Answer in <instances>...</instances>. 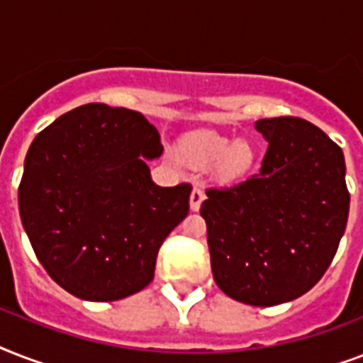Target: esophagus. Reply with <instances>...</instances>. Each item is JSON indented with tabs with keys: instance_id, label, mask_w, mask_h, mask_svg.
I'll return each mask as SVG.
<instances>
[{
	"instance_id": "1",
	"label": "esophagus",
	"mask_w": 363,
	"mask_h": 363,
	"mask_svg": "<svg viewBox=\"0 0 363 363\" xmlns=\"http://www.w3.org/2000/svg\"><path fill=\"white\" fill-rule=\"evenodd\" d=\"M203 198H205L203 190H201L199 186H194L192 194H190V211H199Z\"/></svg>"
}]
</instances>
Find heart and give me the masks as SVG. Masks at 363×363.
<instances>
[{
    "instance_id": "obj_1",
    "label": "heart",
    "mask_w": 363,
    "mask_h": 363,
    "mask_svg": "<svg viewBox=\"0 0 363 363\" xmlns=\"http://www.w3.org/2000/svg\"><path fill=\"white\" fill-rule=\"evenodd\" d=\"M186 148L199 164L211 165L218 162L222 181H238L254 164V148L245 139L233 141L232 137L215 131H201L186 141Z\"/></svg>"
}]
</instances>
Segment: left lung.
Instances as JSON below:
<instances>
[{"mask_svg":"<svg viewBox=\"0 0 363 363\" xmlns=\"http://www.w3.org/2000/svg\"><path fill=\"white\" fill-rule=\"evenodd\" d=\"M269 143L256 175L207 190L201 216L222 292L256 307L286 303L320 281L349 218L343 150L303 118H262Z\"/></svg>","mask_w":363,"mask_h":363,"instance_id":"8db88e82","label":"left lung"}]
</instances>
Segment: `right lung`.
Masks as SVG:
<instances>
[{
    "label": "right lung",
    "instance_id": "1",
    "mask_svg": "<svg viewBox=\"0 0 363 363\" xmlns=\"http://www.w3.org/2000/svg\"><path fill=\"white\" fill-rule=\"evenodd\" d=\"M160 133L141 113L88 104L33 139L18 188L22 226L47 273L77 298L116 301L150 284L192 186H158Z\"/></svg>",
    "mask_w": 363,
    "mask_h": 363
}]
</instances>
